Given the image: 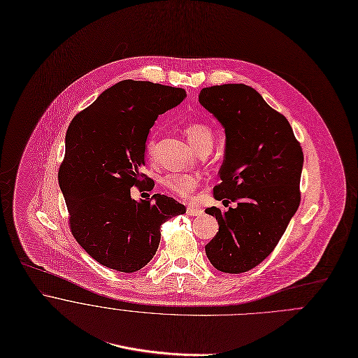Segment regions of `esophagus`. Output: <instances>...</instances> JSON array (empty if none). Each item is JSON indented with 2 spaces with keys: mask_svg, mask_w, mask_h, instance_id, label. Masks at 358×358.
<instances>
[{
  "mask_svg": "<svg viewBox=\"0 0 358 358\" xmlns=\"http://www.w3.org/2000/svg\"><path fill=\"white\" fill-rule=\"evenodd\" d=\"M187 213H188V215H201L203 213V209L196 206V205H188L187 206Z\"/></svg>",
  "mask_w": 358,
  "mask_h": 358,
  "instance_id": "obj_1",
  "label": "esophagus"
}]
</instances>
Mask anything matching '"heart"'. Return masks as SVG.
<instances>
[{
    "label": "heart",
    "mask_w": 358,
    "mask_h": 358,
    "mask_svg": "<svg viewBox=\"0 0 358 358\" xmlns=\"http://www.w3.org/2000/svg\"><path fill=\"white\" fill-rule=\"evenodd\" d=\"M184 133L188 138V141L192 143V146L198 150L201 148L209 146L212 148L213 145V133L210 130L209 126H206L205 123H189L188 126H185ZM145 152L148 157H153L155 155V141L153 138H148L146 145H145ZM199 178L195 174H189V173H173V174H167L163 178V185L180 195V196H189L195 188L198 187Z\"/></svg>",
    "instance_id": "obj_1"
}]
</instances>
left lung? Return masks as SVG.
Returning <instances> with one entry per match:
<instances>
[{"label": "left lung", "instance_id": "obj_1", "mask_svg": "<svg viewBox=\"0 0 358 358\" xmlns=\"http://www.w3.org/2000/svg\"><path fill=\"white\" fill-rule=\"evenodd\" d=\"M199 102L225 130L215 198L236 202L206 209L218 222L206 256L218 271L246 273L270 256L300 205L303 150L285 116L249 85L206 87Z\"/></svg>", "mask_w": 358, "mask_h": 358}]
</instances>
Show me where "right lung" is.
Wrapping results in <instances>:
<instances>
[{"mask_svg": "<svg viewBox=\"0 0 358 358\" xmlns=\"http://www.w3.org/2000/svg\"><path fill=\"white\" fill-rule=\"evenodd\" d=\"M185 90L123 80L74 116L58 180L80 246L99 264L134 273L155 256L160 227L185 213L166 195L134 201L131 187L155 182L141 173L145 143L159 115L177 106Z\"/></svg>", "mask_w": 358, "mask_h": 358, "instance_id": "right-lung-1", "label": "right lung"}]
</instances>
